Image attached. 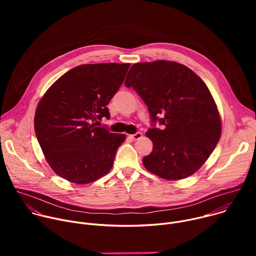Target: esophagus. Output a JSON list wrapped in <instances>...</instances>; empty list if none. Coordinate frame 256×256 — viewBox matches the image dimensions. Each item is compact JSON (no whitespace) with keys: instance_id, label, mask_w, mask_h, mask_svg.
I'll return each mask as SVG.
<instances>
[{"instance_id":"34e87169","label":"esophagus","mask_w":256,"mask_h":256,"mask_svg":"<svg viewBox=\"0 0 256 256\" xmlns=\"http://www.w3.org/2000/svg\"><path fill=\"white\" fill-rule=\"evenodd\" d=\"M142 132H136V134H130V138H132V140H138V138H142Z\"/></svg>"}]
</instances>
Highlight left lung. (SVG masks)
Segmentation results:
<instances>
[{
	"label": "left lung",
	"instance_id": "8db88e82",
	"mask_svg": "<svg viewBox=\"0 0 256 256\" xmlns=\"http://www.w3.org/2000/svg\"><path fill=\"white\" fill-rule=\"evenodd\" d=\"M126 87L140 95L151 116L146 136L153 151L142 158L148 171L168 179H184L208 160L221 136V118L204 82L190 68L156 60L132 64ZM158 121L163 129L154 126Z\"/></svg>",
	"mask_w": 256,
	"mask_h": 256
}]
</instances>
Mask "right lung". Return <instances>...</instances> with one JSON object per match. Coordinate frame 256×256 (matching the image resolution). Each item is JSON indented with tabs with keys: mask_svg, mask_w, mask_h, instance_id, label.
Masks as SVG:
<instances>
[{
	"mask_svg": "<svg viewBox=\"0 0 256 256\" xmlns=\"http://www.w3.org/2000/svg\"><path fill=\"white\" fill-rule=\"evenodd\" d=\"M130 64H89L70 70L46 92L34 130L52 169L72 184H86L114 165L122 134L94 122L109 118V101L124 83Z\"/></svg>",
	"mask_w": 256,
	"mask_h": 256,
	"instance_id": "right-lung-1",
	"label": "right lung"
}]
</instances>
